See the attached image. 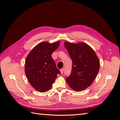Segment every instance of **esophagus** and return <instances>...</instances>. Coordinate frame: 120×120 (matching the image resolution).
<instances>
[{
    "mask_svg": "<svg viewBox=\"0 0 120 120\" xmlns=\"http://www.w3.org/2000/svg\"><path fill=\"white\" fill-rule=\"evenodd\" d=\"M60 71V73H61V74H63V73H64V68L61 69Z\"/></svg>",
    "mask_w": 120,
    "mask_h": 120,
    "instance_id": "esophagus-1",
    "label": "esophagus"
}]
</instances>
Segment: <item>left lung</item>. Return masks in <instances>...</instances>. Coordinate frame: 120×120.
<instances>
[{
	"label": "left lung",
	"instance_id": "obj_1",
	"mask_svg": "<svg viewBox=\"0 0 120 120\" xmlns=\"http://www.w3.org/2000/svg\"><path fill=\"white\" fill-rule=\"evenodd\" d=\"M64 45L72 61L71 74L66 79L72 89L80 91L90 86L100 69L99 60L88 45L80 42H65Z\"/></svg>",
	"mask_w": 120,
	"mask_h": 120
}]
</instances>
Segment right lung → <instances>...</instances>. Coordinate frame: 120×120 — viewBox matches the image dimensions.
I'll return each instance as SVG.
<instances>
[{"label":"right lung","mask_w":120,"mask_h":120,"mask_svg":"<svg viewBox=\"0 0 120 120\" xmlns=\"http://www.w3.org/2000/svg\"><path fill=\"white\" fill-rule=\"evenodd\" d=\"M59 45L60 41L52 44L42 42L36 45L26 58V76L32 86L39 92L48 91L57 74H60L51 56Z\"/></svg>","instance_id":"right-lung-1"}]
</instances>
